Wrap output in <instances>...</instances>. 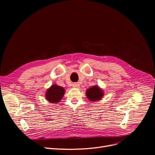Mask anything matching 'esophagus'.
Wrapping results in <instances>:
<instances>
[{
  "label": "esophagus",
  "mask_w": 155,
  "mask_h": 155,
  "mask_svg": "<svg viewBox=\"0 0 155 155\" xmlns=\"http://www.w3.org/2000/svg\"><path fill=\"white\" fill-rule=\"evenodd\" d=\"M79 86H80V85L78 84H77V83H74V84H73V87H75V88H78Z\"/></svg>",
  "instance_id": "obj_1"
}]
</instances>
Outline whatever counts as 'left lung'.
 <instances>
[{"instance_id":"8db88e82","label":"left lung","mask_w":155,"mask_h":155,"mask_svg":"<svg viewBox=\"0 0 155 155\" xmlns=\"http://www.w3.org/2000/svg\"><path fill=\"white\" fill-rule=\"evenodd\" d=\"M86 94L88 99L91 101H99L104 95L103 92L98 86H94L87 89Z\"/></svg>"}]
</instances>
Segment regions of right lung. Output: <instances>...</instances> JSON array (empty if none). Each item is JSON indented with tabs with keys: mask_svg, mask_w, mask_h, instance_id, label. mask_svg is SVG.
<instances>
[{
	"mask_svg": "<svg viewBox=\"0 0 155 155\" xmlns=\"http://www.w3.org/2000/svg\"><path fill=\"white\" fill-rule=\"evenodd\" d=\"M64 94V89L60 86L53 85L48 89L46 94V98L51 103L56 104L60 102Z\"/></svg>",
	"mask_w": 155,
	"mask_h": 155,
	"instance_id": "right-lung-1",
	"label": "right lung"
}]
</instances>
